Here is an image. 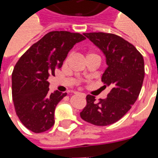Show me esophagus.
<instances>
[{
  "mask_svg": "<svg viewBox=\"0 0 158 158\" xmlns=\"http://www.w3.org/2000/svg\"><path fill=\"white\" fill-rule=\"evenodd\" d=\"M73 93H74V94H75V95H76V94H80V95H81V96H85V94H84V93L78 92V91H74V92H73Z\"/></svg>",
  "mask_w": 158,
  "mask_h": 158,
  "instance_id": "34e87169",
  "label": "esophagus"
}]
</instances>
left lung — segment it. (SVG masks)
Segmentation results:
<instances>
[{
	"instance_id": "left-lung-1",
	"label": "left lung",
	"mask_w": 158,
	"mask_h": 158,
	"mask_svg": "<svg viewBox=\"0 0 158 158\" xmlns=\"http://www.w3.org/2000/svg\"><path fill=\"white\" fill-rule=\"evenodd\" d=\"M84 35L106 57L107 68L102 81L111 90L106 99L99 102L94 96H86L87 105L80 117L94 125H110L122 118L138 98L145 77L144 59L132 44L118 35L102 32Z\"/></svg>"
}]
</instances>
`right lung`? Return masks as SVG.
I'll list each match as a JSON object with an SVG mask.
<instances>
[{
	"label": "right lung",
	"instance_id": "add662e5",
	"mask_svg": "<svg viewBox=\"0 0 158 158\" xmlns=\"http://www.w3.org/2000/svg\"><path fill=\"white\" fill-rule=\"evenodd\" d=\"M84 40L85 37L79 33L49 32L16 63L12 74V100L17 115L28 129L45 132L55 123L56 106L67 93L49 92V77L55 75L73 45Z\"/></svg>",
	"mask_w": 158,
	"mask_h": 158
}]
</instances>
